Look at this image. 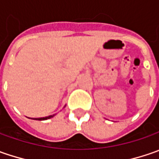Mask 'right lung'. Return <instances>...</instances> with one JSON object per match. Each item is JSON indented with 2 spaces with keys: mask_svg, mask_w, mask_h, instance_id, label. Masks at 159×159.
<instances>
[{
  "mask_svg": "<svg viewBox=\"0 0 159 159\" xmlns=\"http://www.w3.org/2000/svg\"><path fill=\"white\" fill-rule=\"evenodd\" d=\"M54 115H50V116H48V117H45V118H40V119H38V120H45V119H50V118H52Z\"/></svg>",
  "mask_w": 159,
  "mask_h": 159,
  "instance_id": "right-lung-1",
  "label": "right lung"
}]
</instances>
